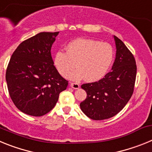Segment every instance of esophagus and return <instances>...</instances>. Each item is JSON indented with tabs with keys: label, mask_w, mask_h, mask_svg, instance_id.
<instances>
[{
	"label": "esophagus",
	"mask_w": 152,
	"mask_h": 152,
	"mask_svg": "<svg viewBox=\"0 0 152 152\" xmlns=\"http://www.w3.org/2000/svg\"><path fill=\"white\" fill-rule=\"evenodd\" d=\"M70 85H71V87H72V88H74V89H79V88H80V85H79L78 83L72 82Z\"/></svg>",
	"instance_id": "esophagus-1"
}]
</instances>
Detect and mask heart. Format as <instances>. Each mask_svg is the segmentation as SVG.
<instances>
[{
	"instance_id": "obj_1",
	"label": "heart",
	"mask_w": 152,
	"mask_h": 152,
	"mask_svg": "<svg viewBox=\"0 0 152 152\" xmlns=\"http://www.w3.org/2000/svg\"><path fill=\"white\" fill-rule=\"evenodd\" d=\"M114 58L113 47L108 43L91 39L79 38L70 42L66 52L59 50L54 56V64L58 72L65 76L76 66L79 68L67 75L71 80H85L93 82L105 76Z\"/></svg>"
}]
</instances>
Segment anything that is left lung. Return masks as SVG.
Masks as SVG:
<instances>
[{"instance_id": "1", "label": "left lung", "mask_w": 152, "mask_h": 152, "mask_svg": "<svg viewBox=\"0 0 152 152\" xmlns=\"http://www.w3.org/2000/svg\"><path fill=\"white\" fill-rule=\"evenodd\" d=\"M116 58L112 71L96 82L84 84L87 98L80 103L81 110L94 120L111 118L124 108L133 94L137 67L133 55L114 36Z\"/></svg>"}]
</instances>
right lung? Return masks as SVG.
Returning a JSON list of instances; mask_svg holds the SVG:
<instances>
[{
  "label": "right lung",
  "mask_w": 152,
  "mask_h": 152,
  "mask_svg": "<svg viewBox=\"0 0 152 152\" xmlns=\"http://www.w3.org/2000/svg\"><path fill=\"white\" fill-rule=\"evenodd\" d=\"M59 32H42L22 42L13 52L6 71L12 101L18 110L41 116L54 108L68 87L54 65L51 48Z\"/></svg>",
  "instance_id": "right-lung-1"
}]
</instances>
